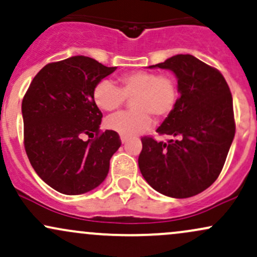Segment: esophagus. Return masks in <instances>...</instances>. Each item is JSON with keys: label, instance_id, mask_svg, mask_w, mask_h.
Masks as SVG:
<instances>
[{"label": "esophagus", "instance_id": "1", "mask_svg": "<svg viewBox=\"0 0 257 257\" xmlns=\"http://www.w3.org/2000/svg\"><path fill=\"white\" fill-rule=\"evenodd\" d=\"M126 142H127V137H123V136H121V143L125 144Z\"/></svg>", "mask_w": 257, "mask_h": 257}]
</instances>
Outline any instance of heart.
Returning <instances> with one entry per match:
<instances>
[{
    "mask_svg": "<svg viewBox=\"0 0 257 257\" xmlns=\"http://www.w3.org/2000/svg\"><path fill=\"white\" fill-rule=\"evenodd\" d=\"M119 87L110 80H101L92 90V99L101 110H117L132 98L134 111L108 117L105 126L123 137H136L152 127L154 120L165 119L176 108L179 90L172 75L153 71H135L119 77Z\"/></svg>",
    "mask_w": 257,
    "mask_h": 257,
    "instance_id": "b5f03b06",
    "label": "heart"
}]
</instances>
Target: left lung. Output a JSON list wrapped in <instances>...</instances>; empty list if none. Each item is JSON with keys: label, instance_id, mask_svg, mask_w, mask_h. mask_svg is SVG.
Masks as SVG:
<instances>
[{"label": "left lung", "instance_id": "left-lung-1", "mask_svg": "<svg viewBox=\"0 0 257 257\" xmlns=\"http://www.w3.org/2000/svg\"><path fill=\"white\" fill-rule=\"evenodd\" d=\"M149 68L173 72L180 96L171 115L156 130L173 140L165 143L142 138L138 166L160 194L191 197L215 182L233 141L236 123L230 87L218 69L189 54L174 55Z\"/></svg>", "mask_w": 257, "mask_h": 257}]
</instances>
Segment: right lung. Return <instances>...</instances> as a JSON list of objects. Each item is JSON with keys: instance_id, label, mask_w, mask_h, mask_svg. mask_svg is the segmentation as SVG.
Instances as JSON below:
<instances>
[{"instance_id": "add662e5", "label": "right lung", "mask_w": 257, "mask_h": 257, "mask_svg": "<svg viewBox=\"0 0 257 257\" xmlns=\"http://www.w3.org/2000/svg\"><path fill=\"white\" fill-rule=\"evenodd\" d=\"M78 55L45 65L24 96V146L33 170L50 188L80 195L101 184L121 146L111 130L99 132L102 113L92 99L98 81L115 71ZM86 134L96 137L84 141Z\"/></svg>"}]
</instances>
